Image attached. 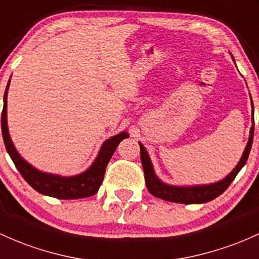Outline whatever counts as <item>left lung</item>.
Segmentation results:
<instances>
[{
  "label": "left lung",
  "mask_w": 259,
  "mask_h": 259,
  "mask_svg": "<svg viewBox=\"0 0 259 259\" xmlns=\"http://www.w3.org/2000/svg\"><path fill=\"white\" fill-rule=\"evenodd\" d=\"M253 106V103H252ZM254 121V119L252 118ZM253 133H254V125L251 127V135H249V140L247 143V146L243 152L242 157L235 169L224 178L223 181L217 182V183L208 184V186H197V187H173L167 186V184L162 183V182L156 177L155 172H153L151 161H150L149 155H147L145 147L140 145V156H141V164L144 168L145 182H146V187L149 192L151 193L153 197L163 199V200L172 201V203H181V204H201L206 203V201L212 200L220 194H223L225 190L229 188L230 184L235 180L237 173L241 171L248 158L249 151H251L252 143H253Z\"/></svg>",
  "instance_id": "obj_1"
}]
</instances>
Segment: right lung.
<instances>
[{"instance_id": "1", "label": "right lung", "mask_w": 259, "mask_h": 259, "mask_svg": "<svg viewBox=\"0 0 259 259\" xmlns=\"http://www.w3.org/2000/svg\"><path fill=\"white\" fill-rule=\"evenodd\" d=\"M10 82L6 87L5 97H4V109H2L1 116V126L2 136H4L5 146L7 152L10 153V157L12 158L14 166L17 167L22 177L27 181L30 187H33L36 192L41 194L49 195V197L58 199H81L92 197L98 192L102 182H103L104 172H106L107 164L112 158L113 153L118 147L119 143L123 139H126V133L113 136L102 145L101 151H99L97 158L93 162L92 166L86 172L75 177H60V176L49 175V173H42L34 167L27 163L18 152L14 149L12 141H11L10 134H8L7 127V91Z\"/></svg>"}]
</instances>
